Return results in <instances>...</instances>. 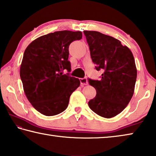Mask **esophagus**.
<instances>
[{
    "label": "esophagus",
    "mask_w": 156,
    "mask_h": 156,
    "mask_svg": "<svg viewBox=\"0 0 156 156\" xmlns=\"http://www.w3.org/2000/svg\"><path fill=\"white\" fill-rule=\"evenodd\" d=\"M80 84H82V85H87V84H88L87 80V78H80Z\"/></svg>",
    "instance_id": "esophagus-1"
}]
</instances>
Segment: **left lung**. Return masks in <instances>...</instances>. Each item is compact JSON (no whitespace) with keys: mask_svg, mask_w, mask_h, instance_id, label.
<instances>
[{"mask_svg":"<svg viewBox=\"0 0 156 156\" xmlns=\"http://www.w3.org/2000/svg\"><path fill=\"white\" fill-rule=\"evenodd\" d=\"M91 58L103 73L100 80L89 79L96 96L89 107L96 114L111 118L127 106L134 93L137 69L133 54L126 46L112 36L96 31H84Z\"/></svg>","mask_w":156,"mask_h":156,"instance_id":"obj_1","label":"left lung"}]
</instances>
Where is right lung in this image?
I'll return each mask as SVG.
<instances>
[{"mask_svg":"<svg viewBox=\"0 0 156 156\" xmlns=\"http://www.w3.org/2000/svg\"><path fill=\"white\" fill-rule=\"evenodd\" d=\"M82 36L81 31H55L36 38L26 48L20 76L26 97L42 114L52 116L64 112L70 96L80 86L78 78L63 71H71L69 46Z\"/></svg>","mask_w":156,"mask_h":156,"instance_id":"right-lung-1","label":"right lung"}]
</instances>
